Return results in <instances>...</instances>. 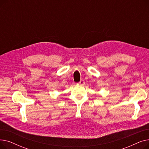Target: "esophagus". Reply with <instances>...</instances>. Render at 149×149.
I'll use <instances>...</instances> for the list:
<instances>
[{
	"mask_svg": "<svg viewBox=\"0 0 149 149\" xmlns=\"http://www.w3.org/2000/svg\"><path fill=\"white\" fill-rule=\"evenodd\" d=\"M84 83H85V82H84V80H80V81L78 83L79 84H80V85H84Z\"/></svg>",
	"mask_w": 149,
	"mask_h": 149,
	"instance_id": "1",
	"label": "esophagus"
}]
</instances>
